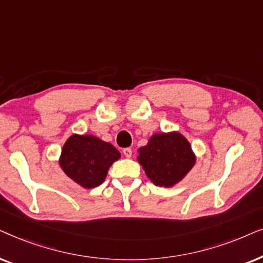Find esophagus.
<instances>
[{"mask_svg": "<svg viewBox=\"0 0 263 263\" xmlns=\"http://www.w3.org/2000/svg\"><path fill=\"white\" fill-rule=\"evenodd\" d=\"M122 154H124L125 157H131L132 156V149L131 148L122 149Z\"/></svg>", "mask_w": 263, "mask_h": 263, "instance_id": "obj_1", "label": "esophagus"}]
</instances>
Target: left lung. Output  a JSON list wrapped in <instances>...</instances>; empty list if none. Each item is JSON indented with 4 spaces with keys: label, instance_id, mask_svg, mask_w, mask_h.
<instances>
[{
    "label": "left lung",
    "instance_id": "left-lung-1",
    "mask_svg": "<svg viewBox=\"0 0 263 263\" xmlns=\"http://www.w3.org/2000/svg\"><path fill=\"white\" fill-rule=\"evenodd\" d=\"M139 163L157 186L170 187L183 179L195 163L191 146L178 132L154 135L139 149Z\"/></svg>",
    "mask_w": 263,
    "mask_h": 263
}]
</instances>
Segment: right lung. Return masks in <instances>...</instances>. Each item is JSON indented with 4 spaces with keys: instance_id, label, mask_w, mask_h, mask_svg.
I'll return each instance as SVG.
<instances>
[{
    "instance_id": "obj_1",
    "label": "right lung",
    "mask_w": 263,
    "mask_h": 263,
    "mask_svg": "<svg viewBox=\"0 0 263 263\" xmlns=\"http://www.w3.org/2000/svg\"><path fill=\"white\" fill-rule=\"evenodd\" d=\"M119 159L120 153L110 143L95 136L73 135L65 143L60 164L71 179L91 189L103 183L111 163Z\"/></svg>"
}]
</instances>
